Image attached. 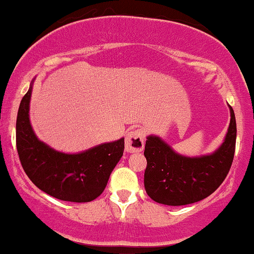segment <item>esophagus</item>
Returning a JSON list of instances; mask_svg holds the SVG:
<instances>
[{
  "label": "esophagus",
  "instance_id": "1",
  "mask_svg": "<svg viewBox=\"0 0 254 254\" xmlns=\"http://www.w3.org/2000/svg\"><path fill=\"white\" fill-rule=\"evenodd\" d=\"M144 140L145 133L143 130L130 131L125 137V150L127 152H140L144 148Z\"/></svg>",
  "mask_w": 254,
  "mask_h": 254
}]
</instances>
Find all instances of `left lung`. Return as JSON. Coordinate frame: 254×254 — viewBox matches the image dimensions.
<instances>
[{
  "label": "left lung",
  "instance_id": "left-lung-1",
  "mask_svg": "<svg viewBox=\"0 0 254 254\" xmlns=\"http://www.w3.org/2000/svg\"><path fill=\"white\" fill-rule=\"evenodd\" d=\"M231 123L218 150L200 157H186L160 137L149 136L145 142L146 194L158 203L183 206L203 200L214 193L230 172L235 151L237 123L230 106Z\"/></svg>",
  "mask_w": 254,
  "mask_h": 254
}]
</instances>
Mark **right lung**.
Returning <instances> with one entry per match:
<instances>
[{
    "instance_id": "add662e5",
    "label": "right lung",
    "mask_w": 254,
    "mask_h": 254,
    "mask_svg": "<svg viewBox=\"0 0 254 254\" xmlns=\"http://www.w3.org/2000/svg\"><path fill=\"white\" fill-rule=\"evenodd\" d=\"M32 85L20 103L16 148L27 176L51 196L71 202H90L103 193L124 151V138L104 143L80 154H64L38 139L29 122Z\"/></svg>"
}]
</instances>
